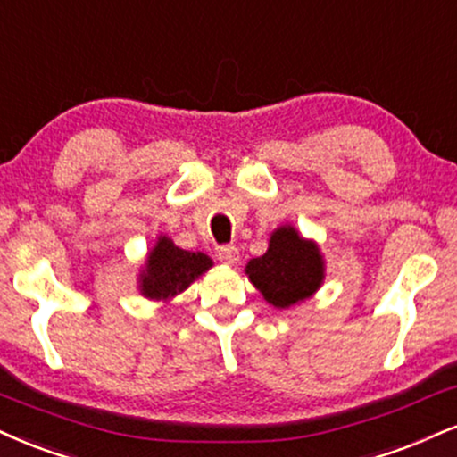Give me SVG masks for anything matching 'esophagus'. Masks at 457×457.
<instances>
[{
    "mask_svg": "<svg viewBox=\"0 0 457 457\" xmlns=\"http://www.w3.org/2000/svg\"><path fill=\"white\" fill-rule=\"evenodd\" d=\"M217 257H219V262L225 263V266H236V263H238V260H240V253H238V249H236V246L225 245V246H219Z\"/></svg>",
    "mask_w": 457,
    "mask_h": 457,
    "instance_id": "34e87169",
    "label": "esophagus"
}]
</instances>
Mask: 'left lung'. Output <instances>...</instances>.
<instances>
[{"label": "left lung", "instance_id": "obj_1", "mask_svg": "<svg viewBox=\"0 0 457 457\" xmlns=\"http://www.w3.org/2000/svg\"><path fill=\"white\" fill-rule=\"evenodd\" d=\"M245 272L268 304L289 309L321 287L326 263L317 243L302 238L294 225H281L270 234L268 251L246 263Z\"/></svg>", "mask_w": 457, "mask_h": 457}]
</instances>
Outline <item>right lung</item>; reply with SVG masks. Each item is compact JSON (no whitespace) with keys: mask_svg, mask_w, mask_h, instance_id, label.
Wrapping results in <instances>:
<instances>
[{"mask_svg":"<svg viewBox=\"0 0 457 457\" xmlns=\"http://www.w3.org/2000/svg\"><path fill=\"white\" fill-rule=\"evenodd\" d=\"M212 260L204 253L179 249L168 236H159L140 270V294L148 300H172L202 277Z\"/></svg>","mask_w":457,"mask_h":457,"instance_id":"add662e5","label":"right lung"}]
</instances>
